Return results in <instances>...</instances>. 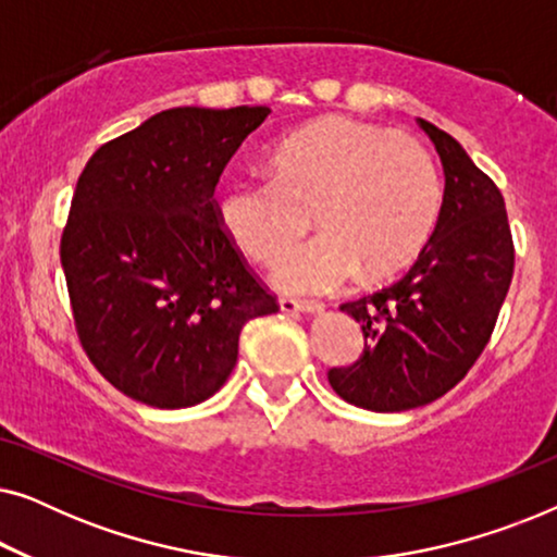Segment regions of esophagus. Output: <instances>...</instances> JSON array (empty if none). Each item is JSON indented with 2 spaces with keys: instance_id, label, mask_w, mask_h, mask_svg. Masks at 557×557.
Returning a JSON list of instances; mask_svg holds the SVG:
<instances>
[{
  "instance_id": "1",
  "label": "esophagus",
  "mask_w": 557,
  "mask_h": 557,
  "mask_svg": "<svg viewBox=\"0 0 557 557\" xmlns=\"http://www.w3.org/2000/svg\"><path fill=\"white\" fill-rule=\"evenodd\" d=\"M278 307H281V311H322V304L319 301L292 299V296H281Z\"/></svg>"
}]
</instances>
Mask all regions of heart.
Returning a JSON list of instances; mask_svg holds the SVG:
<instances>
[{"instance_id": "heart-1", "label": "heart", "mask_w": 557, "mask_h": 557, "mask_svg": "<svg viewBox=\"0 0 557 557\" xmlns=\"http://www.w3.org/2000/svg\"><path fill=\"white\" fill-rule=\"evenodd\" d=\"M441 180L421 144L355 119H326L273 149L263 180L231 177L212 195L218 225L258 263L308 226L320 235L281 252L273 281L284 292L324 294L393 276L413 261L436 223Z\"/></svg>"}]
</instances>
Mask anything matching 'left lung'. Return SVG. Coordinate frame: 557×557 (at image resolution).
<instances>
[{
    "mask_svg": "<svg viewBox=\"0 0 557 557\" xmlns=\"http://www.w3.org/2000/svg\"><path fill=\"white\" fill-rule=\"evenodd\" d=\"M444 164L436 231L398 281L342 309L362 324L349 368L326 372L339 398L395 413L441 398L467 377L490 342L512 284L515 243L499 187L451 134L418 119Z\"/></svg>",
    "mask_w": 557,
    "mask_h": 557,
    "instance_id": "1",
    "label": "left lung"
}]
</instances>
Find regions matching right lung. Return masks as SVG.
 Instances as JSON below:
<instances>
[{"label":"right lung","instance_id":"1","mask_svg":"<svg viewBox=\"0 0 557 557\" xmlns=\"http://www.w3.org/2000/svg\"><path fill=\"white\" fill-rule=\"evenodd\" d=\"M269 113L162 111L81 172L60 238L75 332L94 368L144 406L208 400L246 322L278 311L212 210L225 164Z\"/></svg>","mask_w":557,"mask_h":557}]
</instances>
